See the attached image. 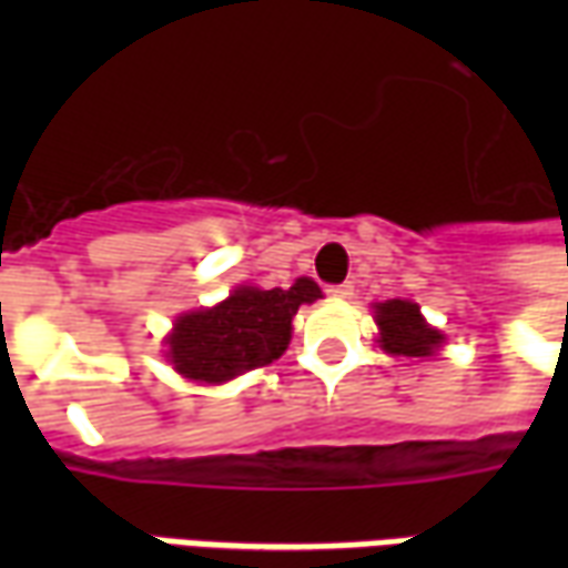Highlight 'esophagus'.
I'll return each mask as SVG.
<instances>
[{
  "mask_svg": "<svg viewBox=\"0 0 568 568\" xmlns=\"http://www.w3.org/2000/svg\"><path fill=\"white\" fill-rule=\"evenodd\" d=\"M325 292H328V295H332L334 301H344V297L353 295V285H349V283H344V285H328Z\"/></svg>",
  "mask_w": 568,
  "mask_h": 568,
  "instance_id": "1",
  "label": "esophagus"
}]
</instances>
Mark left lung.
I'll return each instance as SVG.
<instances>
[{
	"mask_svg": "<svg viewBox=\"0 0 568 568\" xmlns=\"http://www.w3.org/2000/svg\"><path fill=\"white\" fill-rule=\"evenodd\" d=\"M374 322L381 328V341L377 344L389 356L428 358L435 356L440 344H444V334L423 320L419 304H414V301L393 297V301L374 304Z\"/></svg>",
	"mask_w": 568,
	"mask_h": 568,
	"instance_id": "8db88e82",
	"label": "left lung"
}]
</instances>
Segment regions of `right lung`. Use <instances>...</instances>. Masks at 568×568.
Returning <instances> with one entry per match:
<instances>
[{"label":"right lung","mask_w":568,"mask_h":568,"mask_svg":"<svg viewBox=\"0 0 568 568\" xmlns=\"http://www.w3.org/2000/svg\"><path fill=\"white\" fill-rule=\"evenodd\" d=\"M322 297L320 285L301 276L292 288L236 285L222 304L182 313L166 337V358L185 381L227 383L264 368L285 353L301 304Z\"/></svg>","instance_id":"add662e5"}]
</instances>
